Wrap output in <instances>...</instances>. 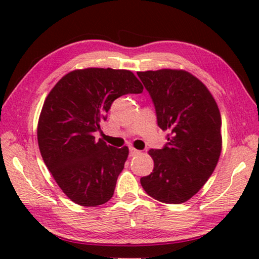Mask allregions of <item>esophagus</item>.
Wrapping results in <instances>:
<instances>
[{
    "mask_svg": "<svg viewBox=\"0 0 259 259\" xmlns=\"http://www.w3.org/2000/svg\"><path fill=\"white\" fill-rule=\"evenodd\" d=\"M140 153H141V152L139 150H137V148L130 147V155H131V157H134V155H138Z\"/></svg>",
    "mask_w": 259,
    "mask_h": 259,
    "instance_id": "obj_1",
    "label": "esophagus"
}]
</instances>
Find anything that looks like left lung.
Masks as SVG:
<instances>
[{"instance_id":"1","label":"left lung","mask_w":259,"mask_h":259,"mask_svg":"<svg viewBox=\"0 0 259 259\" xmlns=\"http://www.w3.org/2000/svg\"><path fill=\"white\" fill-rule=\"evenodd\" d=\"M150 93L167 144L150 150V176L140 179L148 196L166 204L192 198L213 173L222 152L221 112L207 87L183 69L138 72Z\"/></svg>"}]
</instances>
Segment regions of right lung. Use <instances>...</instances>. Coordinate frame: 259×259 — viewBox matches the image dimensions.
Returning <instances> with one entry per match:
<instances>
[{
    "mask_svg": "<svg viewBox=\"0 0 259 259\" xmlns=\"http://www.w3.org/2000/svg\"><path fill=\"white\" fill-rule=\"evenodd\" d=\"M144 87L126 69L86 68L69 72L46 98L37 123L42 159L62 192L81 206L111 199L128 147L95 139L115 99Z\"/></svg>",
    "mask_w": 259,
    "mask_h": 259,
    "instance_id": "right-lung-1",
    "label": "right lung"
}]
</instances>
